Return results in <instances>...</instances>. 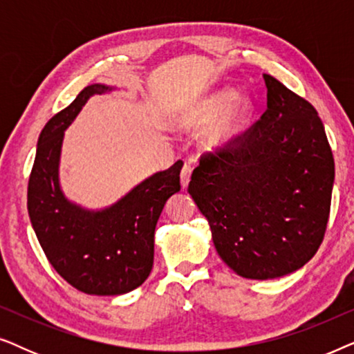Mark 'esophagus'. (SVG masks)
<instances>
[{
  "label": "esophagus",
  "instance_id": "1",
  "mask_svg": "<svg viewBox=\"0 0 354 354\" xmlns=\"http://www.w3.org/2000/svg\"><path fill=\"white\" fill-rule=\"evenodd\" d=\"M192 172H193L192 164H185V166L182 167V171H180V183H182L183 188H185L188 185V182H190Z\"/></svg>",
  "mask_w": 354,
  "mask_h": 354
}]
</instances>
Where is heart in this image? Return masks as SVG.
<instances>
[{
  "label": "heart",
  "instance_id": "heart-1",
  "mask_svg": "<svg viewBox=\"0 0 354 354\" xmlns=\"http://www.w3.org/2000/svg\"><path fill=\"white\" fill-rule=\"evenodd\" d=\"M227 107L230 109L227 110ZM250 108L251 104L246 98H236L234 101V93L232 91H222V93L212 96L211 100H207L203 104V108L198 111L195 118V124H209L216 118H219L226 109L227 111L222 115L219 124L216 125L214 132H212V140L216 143H227L232 138H235L240 130L243 129L246 119H248Z\"/></svg>",
  "mask_w": 354,
  "mask_h": 354
}]
</instances>
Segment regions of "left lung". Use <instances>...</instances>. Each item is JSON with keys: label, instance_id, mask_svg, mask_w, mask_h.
I'll use <instances>...</instances> for the list:
<instances>
[{"label": "left lung", "instance_id": "left-lung-1", "mask_svg": "<svg viewBox=\"0 0 354 354\" xmlns=\"http://www.w3.org/2000/svg\"><path fill=\"white\" fill-rule=\"evenodd\" d=\"M268 109L205 153L188 193L209 222L222 261L245 279L303 268L324 240L335 164L314 106L264 74Z\"/></svg>", "mask_w": 354, "mask_h": 354}]
</instances>
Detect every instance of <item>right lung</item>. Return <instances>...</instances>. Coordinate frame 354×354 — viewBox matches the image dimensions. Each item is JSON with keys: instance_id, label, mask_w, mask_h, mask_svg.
Listing matches in <instances>:
<instances>
[{"instance_id": "right-lung-1", "label": "right lung", "mask_w": 354, "mask_h": 354, "mask_svg": "<svg viewBox=\"0 0 354 354\" xmlns=\"http://www.w3.org/2000/svg\"><path fill=\"white\" fill-rule=\"evenodd\" d=\"M113 88L88 85L43 127L28 178L27 207L37 239L56 272L79 292L122 295L140 287L153 269L154 229L162 207L180 190L182 161L156 172L103 211L74 205L59 188L61 145L91 95Z\"/></svg>"}]
</instances>
